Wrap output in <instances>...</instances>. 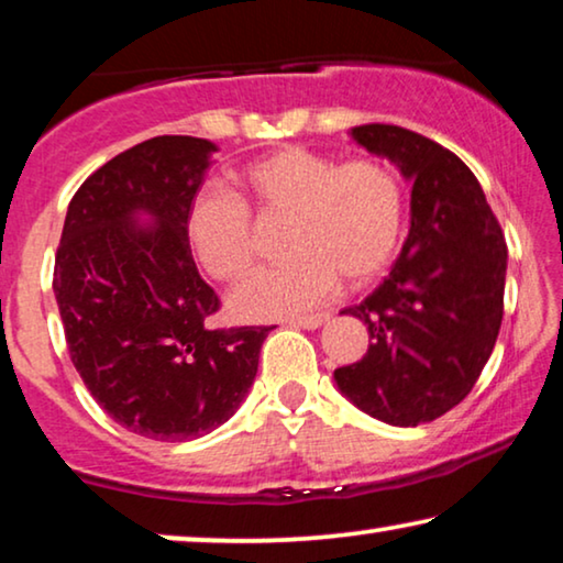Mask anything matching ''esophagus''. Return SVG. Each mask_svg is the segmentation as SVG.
Wrapping results in <instances>:
<instances>
[{
	"label": "esophagus",
	"mask_w": 563,
	"mask_h": 563,
	"mask_svg": "<svg viewBox=\"0 0 563 563\" xmlns=\"http://www.w3.org/2000/svg\"><path fill=\"white\" fill-rule=\"evenodd\" d=\"M328 320L330 314H312V317H297V320H289V324L291 328H301V330H317Z\"/></svg>",
	"instance_id": "1"
}]
</instances>
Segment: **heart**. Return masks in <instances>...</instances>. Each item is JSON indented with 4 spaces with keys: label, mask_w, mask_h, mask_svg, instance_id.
I'll return each instance as SVG.
<instances>
[{
    "label": "heart",
    "mask_w": 563,
    "mask_h": 563,
    "mask_svg": "<svg viewBox=\"0 0 563 563\" xmlns=\"http://www.w3.org/2000/svg\"><path fill=\"white\" fill-rule=\"evenodd\" d=\"M241 190L262 213L289 216L287 264L241 282L228 309L241 320L295 317L328 299L340 279L361 287L396 254L404 190L378 159H335L305 146H282L251 162ZM187 239L210 276L233 282L254 264L249 208L231 192L202 190L187 210Z\"/></svg>",
    "instance_id": "1"
}]
</instances>
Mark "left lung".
Wrapping results in <instances>:
<instances>
[{
	"label": "left lung",
	"instance_id": "8db88e82",
	"mask_svg": "<svg viewBox=\"0 0 563 563\" xmlns=\"http://www.w3.org/2000/svg\"><path fill=\"white\" fill-rule=\"evenodd\" d=\"M350 140L401 169L411 228L390 274L361 305L363 361L335 371L350 404L390 427H419L470 394L498 340L508 246L470 167L409 129L363 124Z\"/></svg>",
	"mask_w": 563,
	"mask_h": 563
}]
</instances>
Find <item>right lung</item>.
I'll use <instances>...</instances> for the list:
<instances>
[{
  "label": "right lung",
  "instance_id": "add662e5",
  "mask_svg": "<svg viewBox=\"0 0 563 563\" xmlns=\"http://www.w3.org/2000/svg\"><path fill=\"white\" fill-rule=\"evenodd\" d=\"M218 146L154 136L88 177L65 213L53 291L70 361L96 404L134 434L187 442L239 411L274 328H208L187 210Z\"/></svg>",
  "mask_w": 563,
  "mask_h": 563
}]
</instances>
